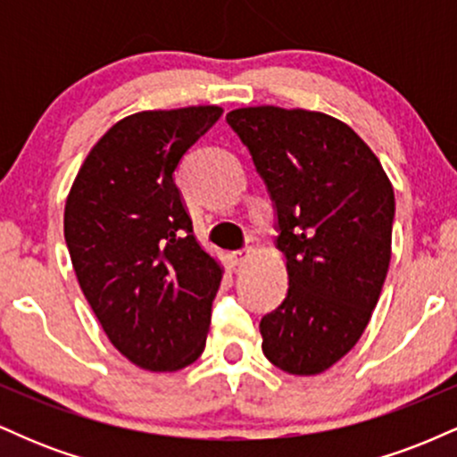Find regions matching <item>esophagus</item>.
I'll return each mask as SVG.
<instances>
[{
    "label": "esophagus",
    "mask_w": 457,
    "mask_h": 457,
    "mask_svg": "<svg viewBox=\"0 0 457 457\" xmlns=\"http://www.w3.org/2000/svg\"><path fill=\"white\" fill-rule=\"evenodd\" d=\"M251 255H253V251H251V249H238V251H234V253H232V262L236 266H243L251 260Z\"/></svg>",
    "instance_id": "1"
}]
</instances>
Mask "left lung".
Returning a JSON list of instances; mask_svg holds the SVG:
<instances>
[{
  "instance_id": "obj_1",
  "label": "left lung",
  "mask_w": 457,
  "mask_h": 457,
  "mask_svg": "<svg viewBox=\"0 0 457 457\" xmlns=\"http://www.w3.org/2000/svg\"><path fill=\"white\" fill-rule=\"evenodd\" d=\"M228 122L253 156L279 219L286 301L262 318V350L295 376H316L361 339L391 262L393 185L348 124L275 104Z\"/></svg>"
}]
</instances>
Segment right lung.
<instances>
[{
	"label": "right lung",
	"mask_w": 457,
	"mask_h": 457,
	"mask_svg": "<svg viewBox=\"0 0 457 457\" xmlns=\"http://www.w3.org/2000/svg\"><path fill=\"white\" fill-rule=\"evenodd\" d=\"M219 104L137 112L87 152L68 191L64 238L79 287L133 365L178 371L206 345L223 266L193 234L174 182Z\"/></svg>",
	"instance_id": "add662e5"
}]
</instances>
